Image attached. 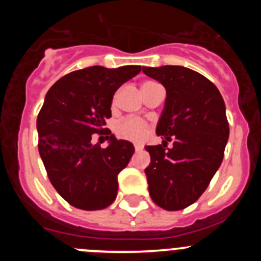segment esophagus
<instances>
[{"label": "esophagus", "instance_id": "esophagus-1", "mask_svg": "<svg viewBox=\"0 0 261 261\" xmlns=\"http://www.w3.org/2000/svg\"><path fill=\"white\" fill-rule=\"evenodd\" d=\"M141 149H142L141 145H135V150L136 151H140V150H141Z\"/></svg>", "mask_w": 261, "mask_h": 261}]
</instances>
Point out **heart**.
Listing matches in <instances>:
<instances>
[{
	"mask_svg": "<svg viewBox=\"0 0 261 261\" xmlns=\"http://www.w3.org/2000/svg\"><path fill=\"white\" fill-rule=\"evenodd\" d=\"M153 84L151 81H147L141 86V89L146 87L147 85ZM116 99V96H115ZM114 99V102H115ZM115 130H116V135L121 138H125V140H130V141H140L145 137L147 132V124L145 123L144 120L138 119V117H128V119H124L121 121L116 124L115 126Z\"/></svg>",
	"mask_w": 261,
	"mask_h": 261,
	"instance_id": "heart-1",
	"label": "heart"
}]
</instances>
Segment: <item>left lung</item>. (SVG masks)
Segmentation results:
<instances>
[{"label":"left lung","mask_w":261,"mask_h":261,"mask_svg":"<svg viewBox=\"0 0 261 261\" xmlns=\"http://www.w3.org/2000/svg\"><path fill=\"white\" fill-rule=\"evenodd\" d=\"M142 71L165 86L166 100L156 125L162 145L146 146L145 168L150 197L166 211L197 201L221 166L229 138L223 98L214 84L184 66L166 65ZM173 147L167 149V142Z\"/></svg>","instance_id":"8db88e82"}]
</instances>
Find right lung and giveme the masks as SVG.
Returning <instances> with one entry per match:
<instances>
[{
  "label": "right lung",
  "instance_id": "1",
  "mask_svg": "<svg viewBox=\"0 0 261 261\" xmlns=\"http://www.w3.org/2000/svg\"><path fill=\"white\" fill-rule=\"evenodd\" d=\"M140 71L138 65L90 66L64 75L48 90L36 121L39 154L55 190L74 208L99 211L116 199L117 175L135 146L111 135L106 120L115 91ZM94 133L109 140L106 149L91 144Z\"/></svg>",
  "mask_w": 261,
  "mask_h": 261
}]
</instances>
